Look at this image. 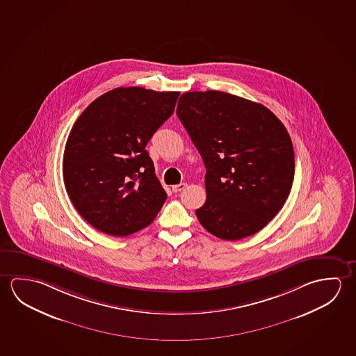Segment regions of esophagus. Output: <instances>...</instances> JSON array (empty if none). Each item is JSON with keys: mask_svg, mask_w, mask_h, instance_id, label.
<instances>
[{"mask_svg": "<svg viewBox=\"0 0 356 356\" xmlns=\"http://www.w3.org/2000/svg\"><path fill=\"white\" fill-rule=\"evenodd\" d=\"M186 186L187 185L185 182H181L179 185H174V186H172V191H174V193H180V191H182Z\"/></svg>", "mask_w": 356, "mask_h": 356, "instance_id": "obj_1", "label": "esophagus"}]
</instances>
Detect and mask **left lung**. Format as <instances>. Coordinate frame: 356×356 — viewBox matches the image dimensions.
I'll use <instances>...</instances> for the list:
<instances>
[{"instance_id": "obj_1", "label": "left lung", "mask_w": 356, "mask_h": 356, "mask_svg": "<svg viewBox=\"0 0 356 356\" xmlns=\"http://www.w3.org/2000/svg\"><path fill=\"white\" fill-rule=\"evenodd\" d=\"M176 113L206 168L200 223L226 241L261 231L283 207L294 179L283 122L264 105L218 90L182 94Z\"/></svg>"}]
</instances>
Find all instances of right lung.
Segmentation results:
<instances>
[{"mask_svg": "<svg viewBox=\"0 0 356 356\" xmlns=\"http://www.w3.org/2000/svg\"><path fill=\"white\" fill-rule=\"evenodd\" d=\"M179 92L115 88L88 105L70 130L63 180L72 204L103 234L149 226L168 195L145 150L175 109Z\"/></svg>", "mask_w": 356, "mask_h": 356, "instance_id": "obj_1", "label": "right lung"}]
</instances>
